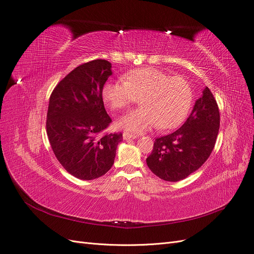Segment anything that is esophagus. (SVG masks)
Returning a JSON list of instances; mask_svg holds the SVG:
<instances>
[{
  "label": "esophagus",
  "mask_w": 254,
  "mask_h": 254,
  "mask_svg": "<svg viewBox=\"0 0 254 254\" xmlns=\"http://www.w3.org/2000/svg\"><path fill=\"white\" fill-rule=\"evenodd\" d=\"M123 137H124L125 140H127V139H136V138H137V136H136L135 134H129V132H124Z\"/></svg>",
  "instance_id": "1"
}]
</instances>
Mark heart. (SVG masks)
Returning a JSON list of instances; mask_svg holds the SVG:
<instances>
[{"instance_id":"1","label":"heart","mask_w":254,"mask_h":254,"mask_svg":"<svg viewBox=\"0 0 254 254\" xmlns=\"http://www.w3.org/2000/svg\"><path fill=\"white\" fill-rule=\"evenodd\" d=\"M102 95L112 110H122L141 99L142 106L120 117L116 126L143 132L152 127L173 128L188 116L192 90L181 76H170L155 68H140L125 75V80L106 82Z\"/></svg>"}]
</instances>
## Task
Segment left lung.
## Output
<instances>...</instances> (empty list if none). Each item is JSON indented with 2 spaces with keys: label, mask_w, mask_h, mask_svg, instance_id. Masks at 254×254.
I'll list each match as a JSON object with an SVG mask.
<instances>
[{
  "label": "left lung",
  "mask_w": 254,
  "mask_h": 254,
  "mask_svg": "<svg viewBox=\"0 0 254 254\" xmlns=\"http://www.w3.org/2000/svg\"><path fill=\"white\" fill-rule=\"evenodd\" d=\"M219 125L218 105L210 89L205 87L181 127L155 139L153 150L146 158L148 168L166 181L177 182L189 177L210 156Z\"/></svg>",
  "instance_id": "obj_1"
}]
</instances>
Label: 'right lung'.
<instances>
[{"label":"right lung","mask_w":254,"mask_h":254,"mask_svg":"<svg viewBox=\"0 0 254 254\" xmlns=\"http://www.w3.org/2000/svg\"><path fill=\"white\" fill-rule=\"evenodd\" d=\"M111 63L95 60L78 65L51 92L46 131L66 172L81 180L99 178L114 164L122 132H102L111 124L102 90L112 75Z\"/></svg>","instance_id":"obj_1"}]
</instances>
